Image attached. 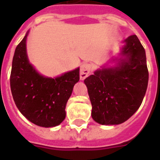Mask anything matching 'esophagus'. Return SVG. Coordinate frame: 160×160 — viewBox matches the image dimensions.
<instances>
[{"instance_id":"1","label":"esophagus","mask_w":160,"mask_h":160,"mask_svg":"<svg viewBox=\"0 0 160 160\" xmlns=\"http://www.w3.org/2000/svg\"><path fill=\"white\" fill-rule=\"evenodd\" d=\"M91 70H92V66L90 64H88V63L83 64L81 65V68H80V80H85V78L89 75Z\"/></svg>"}]
</instances>
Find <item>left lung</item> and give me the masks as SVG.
Instances as JSON below:
<instances>
[{
  "label": "left lung",
  "mask_w": 160,
  "mask_h": 160,
  "mask_svg": "<svg viewBox=\"0 0 160 160\" xmlns=\"http://www.w3.org/2000/svg\"><path fill=\"white\" fill-rule=\"evenodd\" d=\"M119 67L96 70L85 80L93 119L101 124L126 121L141 105L149 80L145 51L135 35L125 40Z\"/></svg>",
  "instance_id": "obj_1"
}]
</instances>
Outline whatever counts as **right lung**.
<instances>
[{
	"label": "right lung",
	"mask_w": 160,
	"mask_h": 160,
	"mask_svg": "<svg viewBox=\"0 0 160 160\" xmlns=\"http://www.w3.org/2000/svg\"><path fill=\"white\" fill-rule=\"evenodd\" d=\"M26 36L16 46L10 83L16 107L26 119L41 127H54L65 118V105L80 80V68L51 79L39 75L29 64Z\"/></svg>",
	"instance_id": "right-lung-1"
}]
</instances>
